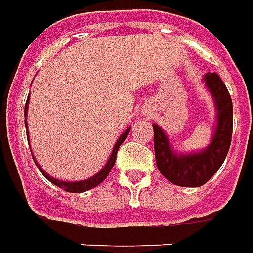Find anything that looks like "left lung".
I'll return each mask as SVG.
<instances>
[{"label":"left lung","mask_w":253,"mask_h":253,"mask_svg":"<svg viewBox=\"0 0 253 253\" xmlns=\"http://www.w3.org/2000/svg\"><path fill=\"white\" fill-rule=\"evenodd\" d=\"M202 81L211 94L215 108L214 132L206 148L200 152H176L165 130L152 124L155 159L160 174L171 183L183 187L205 185L222 166L232 141L233 105L229 91L218 74L206 73Z\"/></svg>","instance_id":"8db88e82"}]
</instances>
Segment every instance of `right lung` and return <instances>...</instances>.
Listing matches in <instances>:
<instances>
[{"label": "right lung", "mask_w": 253, "mask_h": 253, "mask_svg": "<svg viewBox=\"0 0 253 253\" xmlns=\"http://www.w3.org/2000/svg\"><path fill=\"white\" fill-rule=\"evenodd\" d=\"M28 104H29V95H28V99H27V104H25V110H24V117H25V128H27V137L29 139L28 124H27V116H28ZM129 130H130V126L125 129L124 133H121V136H120L119 139H117V141H116V144H114L113 149H112V154H110V156H109L106 165L104 166V169H101V171H98V172H97L95 175H93V176L87 178V179L75 180V182H64V180H59V179H56V178L51 176V175L47 174V172H45V171H44V169H42L40 166H39V163L36 162V159H35L33 154H32V158H33V160H35L36 166H38L39 171H40V172H42V174H43L44 176H45V178L49 180V182H52L53 185L58 186V187H60V189H63L64 191H68V193H84V191H87V190L93 189V187H95V186H98L99 183H102V182L106 179V176L109 175V172H110V171H112V169H113L114 162H116V158H117V151H119L120 145L124 143V140L126 139V136L129 134Z\"/></svg>", "instance_id": "obj_1"}]
</instances>
